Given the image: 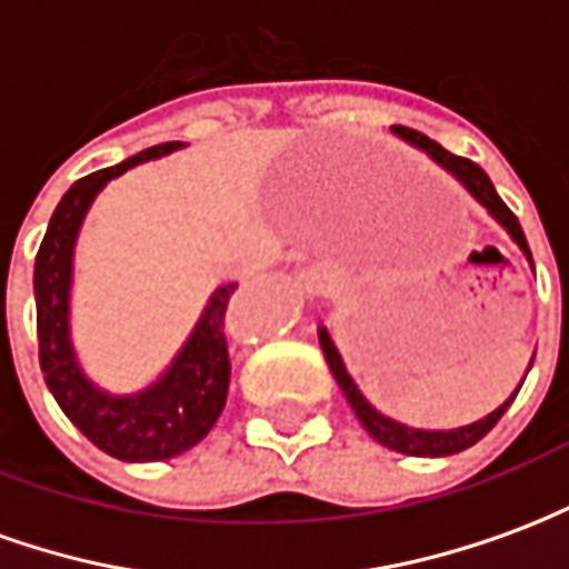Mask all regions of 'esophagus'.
I'll return each mask as SVG.
<instances>
[{
    "instance_id": "1",
    "label": "esophagus",
    "mask_w": 569,
    "mask_h": 569,
    "mask_svg": "<svg viewBox=\"0 0 569 569\" xmlns=\"http://www.w3.org/2000/svg\"><path fill=\"white\" fill-rule=\"evenodd\" d=\"M301 286H305L308 298H322L332 289V277L322 271V268H310V271L301 273Z\"/></svg>"
}]
</instances>
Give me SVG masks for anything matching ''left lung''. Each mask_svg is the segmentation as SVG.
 Masks as SVG:
<instances>
[{"mask_svg":"<svg viewBox=\"0 0 569 569\" xmlns=\"http://www.w3.org/2000/svg\"><path fill=\"white\" fill-rule=\"evenodd\" d=\"M390 130H393L396 137H399L402 142H408V146H415L418 151H423L429 161L439 163L445 173H451L453 179L466 188V194L476 200V203H481V207L488 210L490 219H493V222L500 224L502 231L509 234V240H512L515 247L521 249V256H525L527 264H530V271H533V256H530V247H527V237L525 231H521V224H518V219L512 216V210L502 203L500 194H497V188H493V182H490L488 173H485L478 163L466 161V158H457V154H451L448 149H441L439 142L429 140V137H423V133H418V130L402 128V124H393ZM317 335H320L322 357H326V362H329V369H332L338 387L345 390L350 408L357 411L359 423L366 427V432H369L371 439L381 441L383 448H390V451L396 453H408V457H451V453H460L466 451V448H472L476 441L485 439L490 429L497 427V420L506 415V408L512 406L515 396H518V390H521V383H525L527 378V375L521 378V383L515 387V393L509 396L502 406L493 408V411L485 415V418L472 420V423H463V427H451V429L411 427V423H402V420L383 415L381 408L371 406L369 399H366V393L359 390V383L353 381V375L347 371L345 357H341V350L335 347L332 335H329V329H326L322 322L317 326ZM530 366H533V359H530ZM530 366H527V371H530Z\"/></svg>","mask_w":569,"mask_h":569,"instance_id":"obj_1","label":"left lung"}]
</instances>
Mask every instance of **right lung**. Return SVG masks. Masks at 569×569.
<instances>
[{"instance_id":"1","label":"right lung","mask_w":569,"mask_h":569,"mask_svg":"<svg viewBox=\"0 0 569 569\" xmlns=\"http://www.w3.org/2000/svg\"><path fill=\"white\" fill-rule=\"evenodd\" d=\"M186 142H161L128 161L84 176L57 203L36 256V322L44 383L76 427L116 460L154 463L194 448L219 420L228 399V308L237 283L212 289L198 322L163 371L133 393H112L81 366L72 341V280L81 224L93 200L130 167L158 161Z\"/></svg>"}]
</instances>
